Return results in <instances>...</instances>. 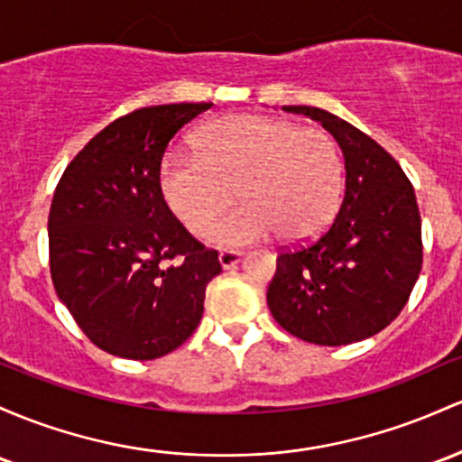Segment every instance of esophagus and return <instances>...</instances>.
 <instances>
[{"label":"esophagus","mask_w":462,"mask_h":462,"mask_svg":"<svg viewBox=\"0 0 462 462\" xmlns=\"http://www.w3.org/2000/svg\"><path fill=\"white\" fill-rule=\"evenodd\" d=\"M239 261H241V252H236V250H223L219 254V263H221L223 270H232V267H235Z\"/></svg>","instance_id":"1"}]
</instances>
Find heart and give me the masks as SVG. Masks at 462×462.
Instances as JSON below:
<instances>
[{
	"label": "heart",
	"mask_w": 462,
	"mask_h": 462,
	"mask_svg": "<svg viewBox=\"0 0 462 462\" xmlns=\"http://www.w3.org/2000/svg\"><path fill=\"white\" fill-rule=\"evenodd\" d=\"M195 155L162 157L160 190L171 212L192 232L208 227L217 245L235 247L270 239L300 243L318 236L336 215L342 160L331 135L270 116H230L206 125Z\"/></svg>",
	"instance_id": "obj_1"
}]
</instances>
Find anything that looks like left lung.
<instances>
[{
	"label": "left lung",
	"mask_w": 462,
	"mask_h": 462,
	"mask_svg": "<svg viewBox=\"0 0 462 462\" xmlns=\"http://www.w3.org/2000/svg\"><path fill=\"white\" fill-rule=\"evenodd\" d=\"M285 111L318 120L333 135L346 184L337 217L320 239L278 254L267 305L285 331L305 342H359L399 316L419 278L417 197L394 157L351 123L307 105Z\"/></svg>",
	"instance_id": "1"
}]
</instances>
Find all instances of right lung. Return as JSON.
<instances>
[{
    "label": "right lung",
    "instance_id": "add662e5",
    "mask_svg": "<svg viewBox=\"0 0 462 462\" xmlns=\"http://www.w3.org/2000/svg\"><path fill=\"white\" fill-rule=\"evenodd\" d=\"M210 107L157 105L114 120L74 157L54 192V289L85 336L111 355L162 357L204 316L219 256L175 219L157 173L177 131Z\"/></svg>",
    "mask_w": 462,
    "mask_h": 462
}]
</instances>
